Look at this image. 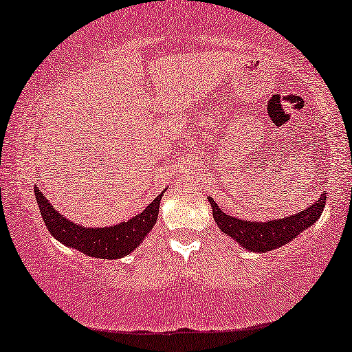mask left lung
I'll return each instance as SVG.
<instances>
[{
	"mask_svg": "<svg viewBox=\"0 0 352 352\" xmlns=\"http://www.w3.org/2000/svg\"><path fill=\"white\" fill-rule=\"evenodd\" d=\"M208 201L212 208L214 220L219 228L244 250L255 253H267L285 244H289L294 237L310 228L321 217L324 206H326V197L321 195L315 203L310 204V208L289 215V217L269 221H252L225 214L212 197H208Z\"/></svg>",
	"mask_w": 352,
	"mask_h": 352,
	"instance_id": "left-lung-1",
	"label": "left lung"
}]
</instances>
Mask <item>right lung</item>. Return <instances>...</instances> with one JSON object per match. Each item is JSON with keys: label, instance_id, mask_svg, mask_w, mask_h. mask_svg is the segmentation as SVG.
Listing matches in <instances>:
<instances>
[{"label": "right lung", "instance_id": "add662e5", "mask_svg": "<svg viewBox=\"0 0 352 352\" xmlns=\"http://www.w3.org/2000/svg\"><path fill=\"white\" fill-rule=\"evenodd\" d=\"M164 193L165 190H162L159 197L142 214L135 215L131 220L104 226V228H96V226L88 228V226L74 223L69 219L63 217L52 206L45 195L39 190V187H34L36 201L39 204L41 215L45 221L48 232L66 247L75 248V250L85 253L86 256L100 259L124 258L131 255L135 248L142 244L157 221L160 199Z\"/></svg>", "mask_w": 352, "mask_h": 352}]
</instances>
